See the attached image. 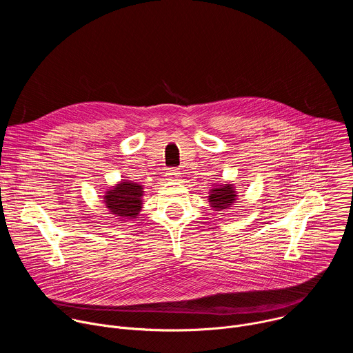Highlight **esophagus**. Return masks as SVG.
Here are the masks:
<instances>
[{
    "label": "esophagus",
    "instance_id": "esophagus-1",
    "mask_svg": "<svg viewBox=\"0 0 353 353\" xmlns=\"http://www.w3.org/2000/svg\"><path fill=\"white\" fill-rule=\"evenodd\" d=\"M166 176H168V180H177L180 177V170L179 169H170V170H168Z\"/></svg>",
    "mask_w": 353,
    "mask_h": 353
}]
</instances>
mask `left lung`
<instances>
[{"instance_id":"obj_1","label":"left lung","mask_w":353,"mask_h":353,"mask_svg":"<svg viewBox=\"0 0 353 353\" xmlns=\"http://www.w3.org/2000/svg\"><path fill=\"white\" fill-rule=\"evenodd\" d=\"M237 196L239 195H237L236 187L229 181L214 183L212 187L210 188L208 203L214 211H225V210H230V207L234 205Z\"/></svg>"}]
</instances>
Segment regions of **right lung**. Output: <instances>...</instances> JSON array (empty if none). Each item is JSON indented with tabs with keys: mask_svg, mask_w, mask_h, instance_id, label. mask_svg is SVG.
Returning <instances> with one entry per match:
<instances>
[{
	"mask_svg": "<svg viewBox=\"0 0 353 353\" xmlns=\"http://www.w3.org/2000/svg\"><path fill=\"white\" fill-rule=\"evenodd\" d=\"M103 204L119 221L135 219L143 204V187L132 180H121L105 191Z\"/></svg>",
	"mask_w": 353,
	"mask_h": 353,
	"instance_id": "obj_1",
	"label": "right lung"
}]
</instances>
